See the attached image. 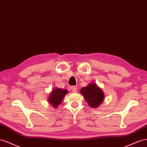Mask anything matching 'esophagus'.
<instances>
[{
    "instance_id": "1",
    "label": "esophagus",
    "mask_w": 147,
    "mask_h": 147,
    "mask_svg": "<svg viewBox=\"0 0 147 147\" xmlns=\"http://www.w3.org/2000/svg\"><path fill=\"white\" fill-rule=\"evenodd\" d=\"M71 90H72V92H76L78 91V89H77V87L76 86H72L71 88Z\"/></svg>"
}]
</instances>
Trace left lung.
Here are the masks:
<instances>
[{
    "label": "left lung",
    "instance_id": "8db88e82",
    "mask_svg": "<svg viewBox=\"0 0 147 147\" xmlns=\"http://www.w3.org/2000/svg\"><path fill=\"white\" fill-rule=\"evenodd\" d=\"M81 93L92 108H97L104 99L102 90L95 83H90L87 87L82 88Z\"/></svg>",
    "mask_w": 147,
    "mask_h": 147
}]
</instances>
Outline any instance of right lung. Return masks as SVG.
<instances>
[{"label":"right lung","mask_w":147,"mask_h":147,"mask_svg":"<svg viewBox=\"0 0 147 147\" xmlns=\"http://www.w3.org/2000/svg\"><path fill=\"white\" fill-rule=\"evenodd\" d=\"M68 93V91L65 89H58L55 88L54 89L50 94L49 98V102L54 107H57L61 103L64 96Z\"/></svg>","instance_id":"obj_1"}]
</instances>
